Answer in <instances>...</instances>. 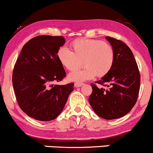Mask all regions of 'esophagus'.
Returning a JSON list of instances; mask_svg holds the SVG:
<instances>
[{
    "mask_svg": "<svg viewBox=\"0 0 153 153\" xmlns=\"http://www.w3.org/2000/svg\"><path fill=\"white\" fill-rule=\"evenodd\" d=\"M83 84H84L83 83H81V82H76V83L74 84V86L76 87H82Z\"/></svg>",
    "mask_w": 153,
    "mask_h": 153,
    "instance_id": "34e87169",
    "label": "esophagus"
}]
</instances>
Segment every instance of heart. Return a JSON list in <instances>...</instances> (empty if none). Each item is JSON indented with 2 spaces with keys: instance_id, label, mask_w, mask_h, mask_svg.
<instances>
[{
  "instance_id": "obj_1",
  "label": "heart",
  "mask_w": 153,
  "mask_h": 153,
  "mask_svg": "<svg viewBox=\"0 0 153 153\" xmlns=\"http://www.w3.org/2000/svg\"><path fill=\"white\" fill-rule=\"evenodd\" d=\"M71 51L65 47L57 51V57L62 65L72 71L82 65L85 67L75 70L68 78L74 82L90 79L95 75L103 77L112 69L114 62V52L112 46L101 40L79 39L70 44Z\"/></svg>"
}]
</instances>
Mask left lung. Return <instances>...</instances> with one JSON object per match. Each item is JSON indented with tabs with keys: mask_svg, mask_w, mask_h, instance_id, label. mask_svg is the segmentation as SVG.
<instances>
[{
	"mask_svg": "<svg viewBox=\"0 0 153 153\" xmlns=\"http://www.w3.org/2000/svg\"><path fill=\"white\" fill-rule=\"evenodd\" d=\"M106 39L114 49V64L106 76L95 82L107 89L91 84L92 92L89 102L100 117L114 120L125 116L135 105L140 86V74L129 46L114 38L106 36Z\"/></svg>",
	"mask_w": 153,
	"mask_h": 153,
	"instance_id": "obj_1",
	"label": "left lung"
}]
</instances>
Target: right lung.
Returning <instances> with one entry per match:
<instances>
[{
	"instance_id": "1",
	"label": "right lung",
	"mask_w": 153,
	"mask_h": 153,
	"mask_svg": "<svg viewBox=\"0 0 153 153\" xmlns=\"http://www.w3.org/2000/svg\"><path fill=\"white\" fill-rule=\"evenodd\" d=\"M64 38L38 36L23 46L13 71L12 82L20 108L39 121L56 119L64 109L74 83L53 85L66 76L57 51Z\"/></svg>"
}]
</instances>
